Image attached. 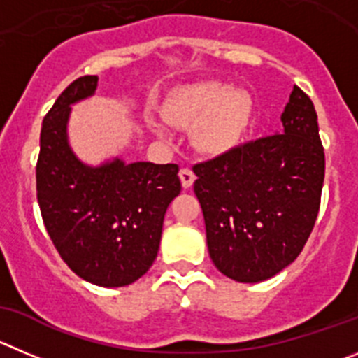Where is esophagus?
Masks as SVG:
<instances>
[{
    "mask_svg": "<svg viewBox=\"0 0 358 358\" xmlns=\"http://www.w3.org/2000/svg\"><path fill=\"white\" fill-rule=\"evenodd\" d=\"M180 180H182L183 189H189V187H192V183H194L196 180L194 171L190 168H182L180 169Z\"/></svg>",
    "mask_w": 358,
    "mask_h": 358,
    "instance_id": "obj_1",
    "label": "esophagus"
}]
</instances>
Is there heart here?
Masks as SVG:
<instances>
[{
  "label": "heart",
  "instance_id": "heart-1",
  "mask_svg": "<svg viewBox=\"0 0 358 358\" xmlns=\"http://www.w3.org/2000/svg\"><path fill=\"white\" fill-rule=\"evenodd\" d=\"M166 120L176 125H194V139L206 152H220L242 136L249 122L250 106L243 93L219 83L192 86L162 109ZM160 136L166 134L160 123L152 122Z\"/></svg>",
  "mask_w": 358,
  "mask_h": 358
}]
</instances>
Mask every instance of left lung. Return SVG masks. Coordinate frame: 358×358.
<instances>
[{
  "instance_id": "obj_1",
  "label": "left lung",
  "mask_w": 358,
  "mask_h": 358,
  "mask_svg": "<svg viewBox=\"0 0 358 358\" xmlns=\"http://www.w3.org/2000/svg\"><path fill=\"white\" fill-rule=\"evenodd\" d=\"M279 134L196 164L194 192L213 265L238 282L273 277L315 228L325 153L313 100L293 86Z\"/></svg>"
}]
</instances>
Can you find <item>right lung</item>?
<instances>
[{"instance_id": "1", "label": "right lung", "mask_w": 358, "mask_h": 358, "mask_svg": "<svg viewBox=\"0 0 358 358\" xmlns=\"http://www.w3.org/2000/svg\"><path fill=\"white\" fill-rule=\"evenodd\" d=\"M96 76L70 83L42 122L36 199L43 224L72 272L120 288L145 275L159 252L162 222L182 183L176 164L116 157L86 166L69 146L70 106L95 93Z\"/></svg>"}]
</instances>
